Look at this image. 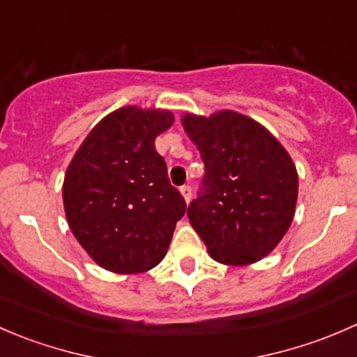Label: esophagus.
I'll list each match as a JSON object with an SVG mask.
<instances>
[{"mask_svg": "<svg viewBox=\"0 0 357 357\" xmlns=\"http://www.w3.org/2000/svg\"><path fill=\"white\" fill-rule=\"evenodd\" d=\"M179 192H181L183 199H185L186 204H190V200H192V188H190V186H183Z\"/></svg>", "mask_w": 357, "mask_h": 357, "instance_id": "34e87169", "label": "esophagus"}]
</instances>
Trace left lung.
I'll return each instance as SVG.
<instances>
[{
	"label": "left lung",
	"mask_w": 357,
	"mask_h": 357,
	"mask_svg": "<svg viewBox=\"0 0 357 357\" xmlns=\"http://www.w3.org/2000/svg\"><path fill=\"white\" fill-rule=\"evenodd\" d=\"M181 124L205 164L204 192L188 207L190 225L208 255L250 266L271 254L289 231L298 174L285 146L235 110L183 114Z\"/></svg>",
	"instance_id": "1"
}]
</instances>
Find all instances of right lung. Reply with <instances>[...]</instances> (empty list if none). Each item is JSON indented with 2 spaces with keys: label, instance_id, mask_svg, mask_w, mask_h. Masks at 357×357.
I'll return each mask as SVG.
<instances>
[{
  "label": "right lung",
  "instance_id": "right-lung-1",
  "mask_svg": "<svg viewBox=\"0 0 357 357\" xmlns=\"http://www.w3.org/2000/svg\"><path fill=\"white\" fill-rule=\"evenodd\" d=\"M172 122L171 110L121 107L88 132L68 164L62 186L68 228L107 271L155 268L185 215V200L153 145Z\"/></svg>",
  "mask_w": 357,
  "mask_h": 357
}]
</instances>
